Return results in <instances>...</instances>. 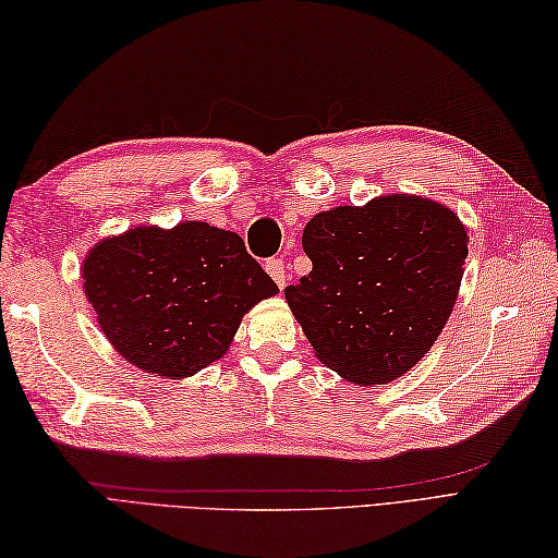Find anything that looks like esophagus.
Masks as SVG:
<instances>
[{
  "label": "esophagus",
  "mask_w": 558,
  "mask_h": 558,
  "mask_svg": "<svg viewBox=\"0 0 558 558\" xmlns=\"http://www.w3.org/2000/svg\"><path fill=\"white\" fill-rule=\"evenodd\" d=\"M266 270H268V276L278 282L280 290L286 288V278H288L286 260H282V258H268L266 260Z\"/></svg>",
  "instance_id": "1"
}]
</instances>
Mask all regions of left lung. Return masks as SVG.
Instances as JSON below:
<instances>
[{
	"instance_id": "left-lung-1",
	"label": "left lung",
	"mask_w": 558,
	"mask_h": 558,
	"mask_svg": "<svg viewBox=\"0 0 558 558\" xmlns=\"http://www.w3.org/2000/svg\"><path fill=\"white\" fill-rule=\"evenodd\" d=\"M310 276L286 288L316 357L354 384H386L417 364L453 310L468 232L420 196H378L306 222Z\"/></svg>"
}]
</instances>
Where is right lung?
<instances>
[{"label": "right lung", "mask_w": 558, "mask_h": 558, "mask_svg": "<svg viewBox=\"0 0 558 558\" xmlns=\"http://www.w3.org/2000/svg\"><path fill=\"white\" fill-rule=\"evenodd\" d=\"M83 290L124 360L182 378L220 360L242 316L278 286L240 234L189 220L102 240L83 260Z\"/></svg>", "instance_id": "1"}]
</instances>
